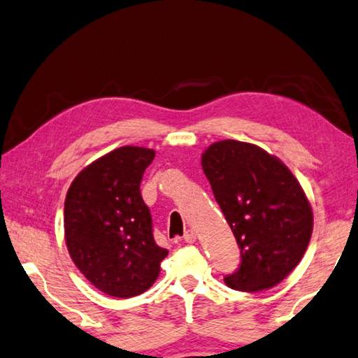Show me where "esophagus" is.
Instances as JSON below:
<instances>
[{
	"label": "esophagus",
	"mask_w": 358,
	"mask_h": 358,
	"mask_svg": "<svg viewBox=\"0 0 358 358\" xmlns=\"http://www.w3.org/2000/svg\"><path fill=\"white\" fill-rule=\"evenodd\" d=\"M196 237H197L196 230H192V229H187L183 235L186 243H194V241H196Z\"/></svg>",
	"instance_id": "1"
}]
</instances>
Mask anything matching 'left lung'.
<instances>
[{
	"label": "left lung",
	"mask_w": 358,
	"mask_h": 358,
	"mask_svg": "<svg viewBox=\"0 0 358 358\" xmlns=\"http://www.w3.org/2000/svg\"><path fill=\"white\" fill-rule=\"evenodd\" d=\"M202 169L240 248L229 287L259 292L275 287L305 254L313 210L292 172L252 143L221 141L205 150Z\"/></svg>",
	"instance_id": "left-lung-1"
}]
</instances>
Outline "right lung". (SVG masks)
Returning a JSON list of instances; mask_svg holds the SVG:
<instances>
[{
	"label": "right lung",
	"mask_w": 358,
	"mask_h": 358,
	"mask_svg": "<svg viewBox=\"0 0 358 358\" xmlns=\"http://www.w3.org/2000/svg\"><path fill=\"white\" fill-rule=\"evenodd\" d=\"M155 151L121 147L77 175L64 202L66 246L77 268L102 292L129 299L148 290L169 254L156 245L141 194Z\"/></svg>",
	"instance_id": "1"
}]
</instances>
